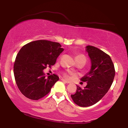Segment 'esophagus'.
Returning a JSON list of instances; mask_svg holds the SVG:
<instances>
[{
  "label": "esophagus",
  "instance_id": "34e87169",
  "mask_svg": "<svg viewBox=\"0 0 128 128\" xmlns=\"http://www.w3.org/2000/svg\"><path fill=\"white\" fill-rule=\"evenodd\" d=\"M61 80H62V81H63V82H64L66 83H70L69 82H68V80L64 79V78H62V79H61Z\"/></svg>",
  "mask_w": 128,
  "mask_h": 128
}]
</instances>
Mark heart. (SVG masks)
I'll return each instance as SVG.
<instances>
[{
	"instance_id": "heart-1",
	"label": "heart",
	"mask_w": 128,
	"mask_h": 128,
	"mask_svg": "<svg viewBox=\"0 0 128 128\" xmlns=\"http://www.w3.org/2000/svg\"><path fill=\"white\" fill-rule=\"evenodd\" d=\"M84 59V60H86L85 57L83 55H79L76 56V60H78V59ZM64 76H65V78H68V75L67 74H64Z\"/></svg>"
}]
</instances>
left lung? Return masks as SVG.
Listing matches in <instances>:
<instances>
[{
    "instance_id": "obj_1",
    "label": "left lung",
    "mask_w": 128,
    "mask_h": 128,
    "mask_svg": "<svg viewBox=\"0 0 128 128\" xmlns=\"http://www.w3.org/2000/svg\"><path fill=\"white\" fill-rule=\"evenodd\" d=\"M91 60L90 71L82 77L86 82L83 89L77 85V90L71 97L80 106H92L100 100L108 92L115 77V68L111 58L100 49L93 46H86Z\"/></svg>"
}]
</instances>
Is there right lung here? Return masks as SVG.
Returning a JSON list of instances; mask_svg holds the SVG:
<instances>
[{"instance_id":"obj_1","label":"right lung","mask_w":128,"mask_h":128,"mask_svg":"<svg viewBox=\"0 0 128 128\" xmlns=\"http://www.w3.org/2000/svg\"><path fill=\"white\" fill-rule=\"evenodd\" d=\"M58 42L38 40L21 48L14 64V75L17 87L25 97L38 100L48 94L58 81L57 75L46 78L43 70L55 64L64 50Z\"/></svg>"}]
</instances>
